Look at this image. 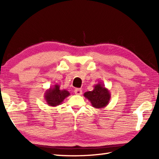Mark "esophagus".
Returning a JSON list of instances; mask_svg holds the SVG:
<instances>
[{
    "instance_id": "34e87169",
    "label": "esophagus",
    "mask_w": 159,
    "mask_h": 159,
    "mask_svg": "<svg viewBox=\"0 0 159 159\" xmlns=\"http://www.w3.org/2000/svg\"><path fill=\"white\" fill-rule=\"evenodd\" d=\"M74 93H75V94H76V95H81L83 92H82V90L80 89L76 88L74 89Z\"/></svg>"
}]
</instances>
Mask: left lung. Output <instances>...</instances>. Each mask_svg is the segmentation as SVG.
I'll list each match as a JSON object with an SVG mask.
<instances>
[{
  "mask_svg": "<svg viewBox=\"0 0 159 159\" xmlns=\"http://www.w3.org/2000/svg\"><path fill=\"white\" fill-rule=\"evenodd\" d=\"M93 89L84 93L87 99L89 100L93 107L96 109H103L109 103L111 93L102 83H99L93 86Z\"/></svg>",
  "mask_w": 159,
  "mask_h": 159,
  "instance_id": "8db88e82",
  "label": "left lung"
}]
</instances>
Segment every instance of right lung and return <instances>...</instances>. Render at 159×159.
Instances as JSON below:
<instances>
[{"instance_id": "obj_1", "label": "right lung", "mask_w": 159, "mask_h": 159, "mask_svg": "<svg viewBox=\"0 0 159 159\" xmlns=\"http://www.w3.org/2000/svg\"><path fill=\"white\" fill-rule=\"evenodd\" d=\"M70 95L66 89H61L59 85H55L53 87H50L46 91L44 98L46 102L50 107H57L63 102L67 97Z\"/></svg>"}]
</instances>
